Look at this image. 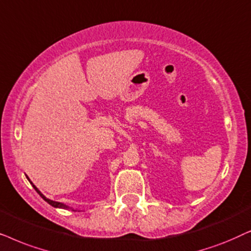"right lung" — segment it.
Here are the masks:
<instances>
[{
    "instance_id": "obj_1",
    "label": "right lung",
    "mask_w": 251,
    "mask_h": 251,
    "mask_svg": "<svg viewBox=\"0 0 251 251\" xmlns=\"http://www.w3.org/2000/svg\"><path fill=\"white\" fill-rule=\"evenodd\" d=\"M26 178H27V180L29 182L32 183V186H33V188H34L35 190H36V193L39 194L40 196H41V198L45 200V201L47 202V203H49L50 205L51 206H53V208H58V209H68V210H72V211H80V210H78V209H73V208H71V206H69V205H66V204H64V203H61V202H56V201H52V200H49V199H47L45 195H43V194L40 192V190L36 188V187L33 185V182L31 181V180L28 179V176H26Z\"/></svg>"
}]
</instances>
